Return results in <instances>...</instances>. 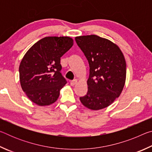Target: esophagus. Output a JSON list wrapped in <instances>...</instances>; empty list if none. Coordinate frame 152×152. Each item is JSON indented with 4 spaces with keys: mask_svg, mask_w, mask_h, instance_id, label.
Segmentation results:
<instances>
[{
    "mask_svg": "<svg viewBox=\"0 0 152 152\" xmlns=\"http://www.w3.org/2000/svg\"><path fill=\"white\" fill-rule=\"evenodd\" d=\"M76 83H77V80L76 79L70 81V85L71 86H74Z\"/></svg>",
    "mask_w": 152,
    "mask_h": 152,
    "instance_id": "1",
    "label": "esophagus"
}]
</instances>
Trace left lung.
Masks as SVG:
<instances>
[{"instance_id":"8db88e82","label":"left lung","mask_w":152,"mask_h":152,"mask_svg":"<svg viewBox=\"0 0 152 152\" xmlns=\"http://www.w3.org/2000/svg\"><path fill=\"white\" fill-rule=\"evenodd\" d=\"M75 40L90 67L88 92L80 100L89 109L106 108L120 96L124 87V56L116 44L96 35L79 36Z\"/></svg>"}]
</instances>
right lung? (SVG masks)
Returning <instances> with one entry per match:
<instances>
[{
	"label": "right lung",
	"instance_id": "obj_1",
	"mask_svg": "<svg viewBox=\"0 0 152 152\" xmlns=\"http://www.w3.org/2000/svg\"><path fill=\"white\" fill-rule=\"evenodd\" d=\"M72 45L69 37H46L25 53L19 66L20 86L34 103L45 106L57 101L67 83L60 72V58Z\"/></svg>",
	"mask_w": 152,
	"mask_h": 152
}]
</instances>
